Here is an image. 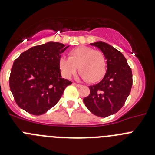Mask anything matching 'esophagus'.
Listing matches in <instances>:
<instances>
[{
	"instance_id": "34e87169",
	"label": "esophagus",
	"mask_w": 155,
	"mask_h": 155,
	"mask_svg": "<svg viewBox=\"0 0 155 155\" xmlns=\"http://www.w3.org/2000/svg\"><path fill=\"white\" fill-rule=\"evenodd\" d=\"M73 85H74V86H76V87H81V86H82V85H79V84H78V83H73Z\"/></svg>"
}]
</instances>
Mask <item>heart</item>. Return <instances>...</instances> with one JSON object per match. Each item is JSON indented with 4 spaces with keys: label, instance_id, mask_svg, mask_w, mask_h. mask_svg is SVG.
Listing matches in <instances>:
<instances>
[{
    "label": "heart",
    "instance_id": "1",
    "mask_svg": "<svg viewBox=\"0 0 155 155\" xmlns=\"http://www.w3.org/2000/svg\"><path fill=\"white\" fill-rule=\"evenodd\" d=\"M69 58L61 57L58 61L62 76L69 79L79 68L80 77L89 83L103 79L107 71V62L103 52L86 46H79L69 52Z\"/></svg>",
    "mask_w": 155,
    "mask_h": 155
}]
</instances>
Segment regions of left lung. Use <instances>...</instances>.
Listing matches in <instances>:
<instances>
[{"label":"left lung","instance_id":"obj_1","mask_svg":"<svg viewBox=\"0 0 155 155\" xmlns=\"http://www.w3.org/2000/svg\"><path fill=\"white\" fill-rule=\"evenodd\" d=\"M107 59V72L100 83L90 86V93L83 99L92 114L107 117L116 114L124 104L132 87V72L120 51L103 41L91 43Z\"/></svg>","mask_w":155,"mask_h":155}]
</instances>
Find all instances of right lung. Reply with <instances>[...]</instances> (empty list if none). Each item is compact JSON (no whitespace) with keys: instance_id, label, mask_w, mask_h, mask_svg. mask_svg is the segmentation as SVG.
I'll list each match as a JSON object with an SVG mask.
<instances>
[{"instance_id":"1","label":"right lung","mask_w":155,"mask_h":155,"mask_svg":"<svg viewBox=\"0 0 155 155\" xmlns=\"http://www.w3.org/2000/svg\"><path fill=\"white\" fill-rule=\"evenodd\" d=\"M69 47L48 41L21 54L14 62L9 84L16 104L33 115H41L60 100L72 84L62 77L58 61Z\"/></svg>"}]
</instances>
